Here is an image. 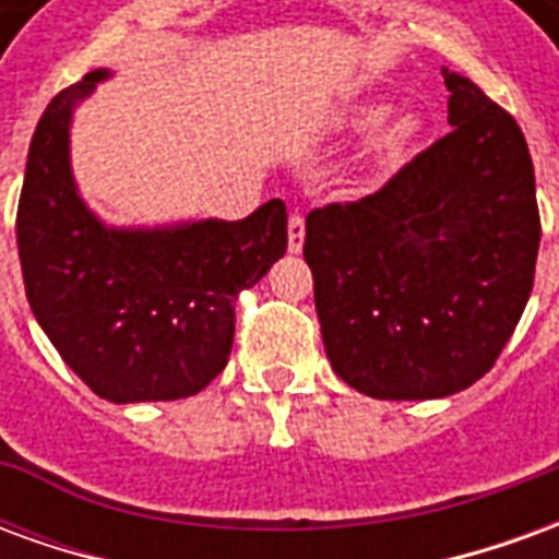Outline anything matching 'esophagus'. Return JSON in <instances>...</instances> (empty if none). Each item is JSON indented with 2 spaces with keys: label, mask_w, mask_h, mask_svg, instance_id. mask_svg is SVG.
<instances>
[{
  "label": "esophagus",
  "mask_w": 559,
  "mask_h": 559,
  "mask_svg": "<svg viewBox=\"0 0 559 559\" xmlns=\"http://www.w3.org/2000/svg\"><path fill=\"white\" fill-rule=\"evenodd\" d=\"M287 236H290V251L293 254H299L305 242V218L299 212H293L290 221H287Z\"/></svg>",
  "instance_id": "esophagus-1"
}]
</instances>
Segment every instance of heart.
<instances>
[{
    "instance_id": "b5f03b06",
    "label": "heart",
    "mask_w": 559,
    "mask_h": 559,
    "mask_svg": "<svg viewBox=\"0 0 559 559\" xmlns=\"http://www.w3.org/2000/svg\"><path fill=\"white\" fill-rule=\"evenodd\" d=\"M392 114V107L383 102H371V104H362V107H356L350 114V128H356V131H374V128H380L383 122H386V116ZM416 134V119H411V116H404V119H399V122H392V126L386 128V134H383V143L386 146H404L407 140Z\"/></svg>"
}]
</instances>
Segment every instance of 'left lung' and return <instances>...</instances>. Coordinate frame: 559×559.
Segmentation results:
<instances>
[{"label": "left lung", "mask_w": 559, "mask_h": 559, "mask_svg": "<svg viewBox=\"0 0 559 559\" xmlns=\"http://www.w3.org/2000/svg\"><path fill=\"white\" fill-rule=\"evenodd\" d=\"M443 78L452 131L374 194L305 218L329 362L371 399L473 386L533 290L542 224L527 140L473 80Z\"/></svg>", "instance_id": "8db88e82"}]
</instances>
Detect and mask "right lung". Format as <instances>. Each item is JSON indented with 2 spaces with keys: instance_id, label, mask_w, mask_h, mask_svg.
Here are the masks:
<instances>
[{
  "instance_id": "add662e5",
  "label": "right lung",
  "mask_w": 559,
  "mask_h": 559,
  "mask_svg": "<svg viewBox=\"0 0 559 559\" xmlns=\"http://www.w3.org/2000/svg\"><path fill=\"white\" fill-rule=\"evenodd\" d=\"M110 71H90L47 104L17 206L32 314L68 368L114 404L197 395L224 371L236 299L287 251V206L242 221L116 230L92 215L71 176V116Z\"/></svg>"
}]
</instances>
